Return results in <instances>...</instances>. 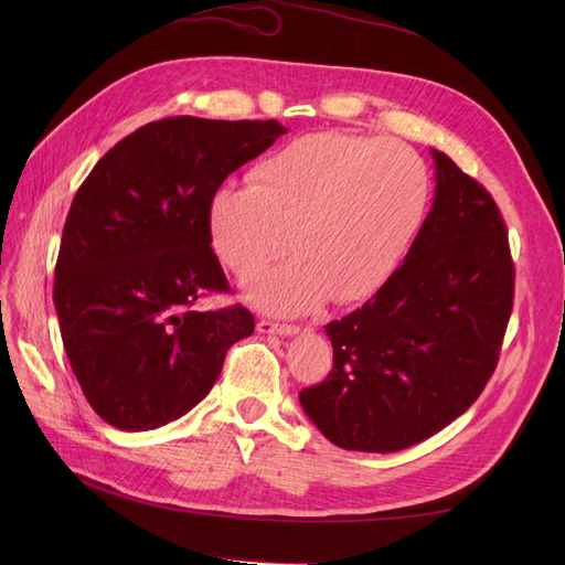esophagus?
<instances>
[{"label": "esophagus", "mask_w": 565, "mask_h": 565, "mask_svg": "<svg viewBox=\"0 0 565 565\" xmlns=\"http://www.w3.org/2000/svg\"><path fill=\"white\" fill-rule=\"evenodd\" d=\"M256 332L295 337V334H299V328H297V324H285V322H276V320H259V322H256Z\"/></svg>", "instance_id": "obj_1"}]
</instances>
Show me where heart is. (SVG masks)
<instances>
[{
	"mask_svg": "<svg viewBox=\"0 0 565 565\" xmlns=\"http://www.w3.org/2000/svg\"><path fill=\"white\" fill-rule=\"evenodd\" d=\"M252 185H221L207 207L216 254L254 278L289 245L292 262L249 285L247 299L299 316L324 299L358 301L398 268L429 202L415 150L339 131H316L252 169Z\"/></svg>",
	"mask_w": 565,
	"mask_h": 565,
	"instance_id": "b5f03b06",
	"label": "heart"
}]
</instances>
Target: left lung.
Wrapping results in <instances>:
<instances>
[{"mask_svg":"<svg viewBox=\"0 0 565 565\" xmlns=\"http://www.w3.org/2000/svg\"><path fill=\"white\" fill-rule=\"evenodd\" d=\"M431 212L405 262L361 309L324 324L328 380L299 403L334 446L396 452L434 436L481 396L514 301L498 204L436 148Z\"/></svg>","mask_w":565,"mask_h":565,"instance_id":"8db88e82","label":"left lung"}]
</instances>
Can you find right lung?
<instances>
[{
	"instance_id": "right-lung-1",
	"label": "right lung",
	"mask_w": 565,
	"mask_h": 565,
	"mask_svg": "<svg viewBox=\"0 0 565 565\" xmlns=\"http://www.w3.org/2000/svg\"><path fill=\"white\" fill-rule=\"evenodd\" d=\"M287 129L276 119L164 117L96 162L71 204L54 306L75 377L100 419L150 431L183 417L254 332L243 306L195 311L228 289L207 207L228 174Z\"/></svg>"
}]
</instances>
